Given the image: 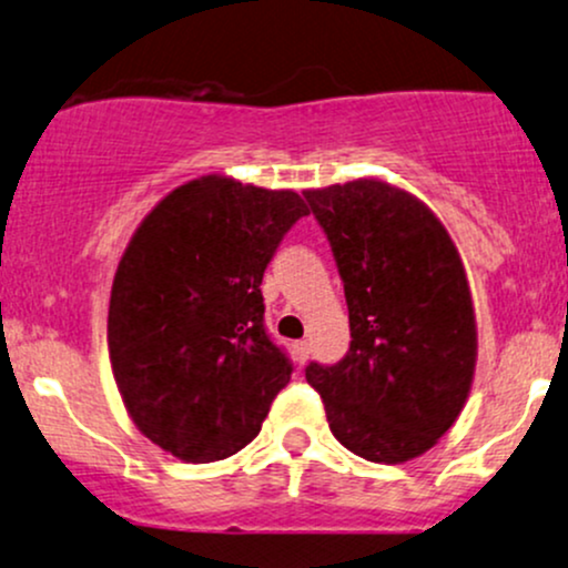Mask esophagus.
<instances>
[{"mask_svg": "<svg viewBox=\"0 0 568 568\" xmlns=\"http://www.w3.org/2000/svg\"><path fill=\"white\" fill-rule=\"evenodd\" d=\"M293 357H296L298 366H304L310 361V342H296L293 344Z\"/></svg>", "mask_w": 568, "mask_h": 568, "instance_id": "34e87169", "label": "esophagus"}]
</instances>
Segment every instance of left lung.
<instances>
[{
  "instance_id": "obj_1",
  "label": "left lung",
  "mask_w": 568,
  "mask_h": 568,
  "mask_svg": "<svg viewBox=\"0 0 568 568\" xmlns=\"http://www.w3.org/2000/svg\"><path fill=\"white\" fill-rule=\"evenodd\" d=\"M334 251L349 349L310 363L331 433L368 462L425 454L454 425L473 384V298L459 253L425 202L361 179L304 192Z\"/></svg>"
}]
</instances>
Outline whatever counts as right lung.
Returning a JSON list of instances; mask_svg holds the SVG:
<instances>
[{"label": "right lung", "mask_w": 568, "mask_h": 568, "mask_svg": "<svg viewBox=\"0 0 568 568\" xmlns=\"http://www.w3.org/2000/svg\"><path fill=\"white\" fill-rule=\"evenodd\" d=\"M296 192L202 175L141 221L116 266L109 357L135 427L186 462L258 435L293 363L264 328L262 280L306 216Z\"/></svg>", "instance_id": "1"}]
</instances>
